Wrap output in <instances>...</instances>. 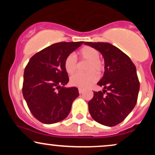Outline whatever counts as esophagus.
I'll use <instances>...</instances> for the list:
<instances>
[{"mask_svg": "<svg viewBox=\"0 0 155 155\" xmlns=\"http://www.w3.org/2000/svg\"><path fill=\"white\" fill-rule=\"evenodd\" d=\"M83 92H84V90H82V89L79 88V94H82Z\"/></svg>", "mask_w": 155, "mask_h": 155, "instance_id": "esophagus-1", "label": "esophagus"}]
</instances>
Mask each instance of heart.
<instances>
[{
    "instance_id": "b5f03b06",
    "label": "heart",
    "mask_w": 155,
    "mask_h": 155,
    "mask_svg": "<svg viewBox=\"0 0 155 155\" xmlns=\"http://www.w3.org/2000/svg\"><path fill=\"white\" fill-rule=\"evenodd\" d=\"M79 59L81 61L87 62L85 74H76L71 78V84L74 87L85 89L87 88L98 79V75H101L104 70V65L100 60V52L97 49L91 47H84L78 52ZM64 67L68 74H73L78 68V62L74 54L68 55L64 62ZM97 72V74L96 73Z\"/></svg>"
}]
</instances>
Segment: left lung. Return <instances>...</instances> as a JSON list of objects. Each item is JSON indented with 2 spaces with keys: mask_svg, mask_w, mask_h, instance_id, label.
<instances>
[{
  "mask_svg": "<svg viewBox=\"0 0 155 155\" xmlns=\"http://www.w3.org/2000/svg\"><path fill=\"white\" fill-rule=\"evenodd\" d=\"M84 44L97 49L105 62L104 76L97 82L104 90L93 92V97L88 102L89 112L98 123L108 127L117 125L128 116L136 104L140 88L136 68L127 54L111 44Z\"/></svg>",
  "mask_w": 155,
  "mask_h": 155,
  "instance_id": "left-lung-1",
  "label": "left lung"
}]
</instances>
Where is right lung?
<instances>
[{
  "mask_svg": "<svg viewBox=\"0 0 155 155\" xmlns=\"http://www.w3.org/2000/svg\"><path fill=\"white\" fill-rule=\"evenodd\" d=\"M83 43L51 44L33 55L26 65L23 97L33 117L42 123H56L66 118L73 102L79 96L76 87H63L69 81L64 62Z\"/></svg>",
  "mask_w": 155,
  "mask_h": 155,
  "instance_id": "obj_1",
  "label": "right lung"
}]
</instances>
